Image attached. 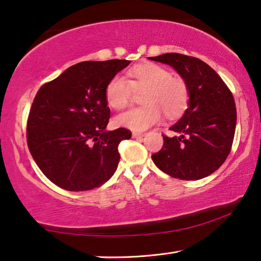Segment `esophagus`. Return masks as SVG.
Segmentation results:
<instances>
[{
	"mask_svg": "<svg viewBox=\"0 0 261 261\" xmlns=\"http://www.w3.org/2000/svg\"><path fill=\"white\" fill-rule=\"evenodd\" d=\"M144 136L145 134H141V132H132V138H141Z\"/></svg>",
	"mask_w": 261,
	"mask_h": 261,
	"instance_id": "esophagus-1",
	"label": "esophagus"
}]
</instances>
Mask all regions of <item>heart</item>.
Segmentation results:
<instances>
[{
  "mask_svg": "<svg viewBox=\"0 0 261 261\" xmlns=\"http://www.w3.org/2000/svg\"><path fill=\"white\" fill-rule=\"evenodd\" d=\"M127 77H114L106 88L109 107L121 110L131 103L135 91L144 92L141 107L132 108L118 115L116 124L132 131H144L160 122L162 112L166 116H179L187 108L189 91L187 83L179 76L155 63L135 65L127 70Z\"/></svg>",
  "mask_w": 261,
  "mask_h": 261,
  "instance_id": "heart-1",
  "label": "heart"
}]
</instances>
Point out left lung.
Here are the masks:
<instances>
[{"label": "left lung", "instance_id": "8db88e82", "mask_svg": "<svg viewBox=\"0 0 261 261\" xmlns=\"http://www.w3.org/2000/svg\"><path fill=\"white\" fill-rule=\"evenodd\" d=\"M149 60L170 65L187 83L188 108L163 136V146L153 154L159 169L174 178L196 180L214 173L226 161L236 127L231 92L208 64L197 57L167 53Z\"/></svg>", "mask_w": 261, "mask_h": 261}]
</instances>
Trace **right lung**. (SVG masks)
Listing matches in <instances>:
<instances>
[{
	"mask_svg": "<svg viewBox=\"0 0 261 261\" xmlns=\"http://www.w3.org/2000/svg\"><path fill=\"white\" fill-rule=\"evenodd\" d=\"M127 60L86 61L40 87L30 110L28 145L48 179L68 191L99 188L120 161L124 127L108 131L106 88Z\"/></svg>",
	"mask_w": 261,
	"mask_h": 261,
	"instance_id": "obj_1",
	"label": "right lung"
}]
</instances>
